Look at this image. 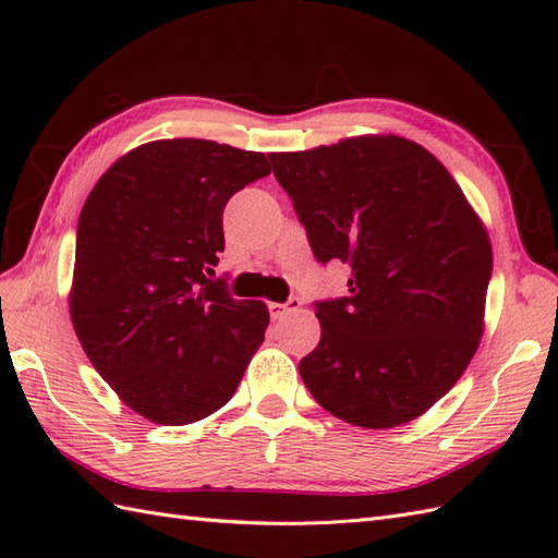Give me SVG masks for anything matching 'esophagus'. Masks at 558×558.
Segmentation results:
<instances>
[{
	"mask_svg": "<svg viewBox=\"0 0 558 558\" xmlns=\"http://www.w3.org/2000/svg\"><path fill=\"white\" fill-rule=\"evenodd\" d=\"M300 306H302V302L298 298H290L288 302H282V304L280 302H268V312H270L272 318H282L288 312L300 310Z\"/></svg>",
	"mask_w": 558,
	"mask_h": 558,
	"instance_id": "esophagus-1",
	"label": "esophagus"
}]
</instances>
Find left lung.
<instances>
[{
  "mask_svg": "<svg viewBox=\"0 0 558 558\" xmlns=\"http://www.w3.org/2000/svg\"><path fill=\"white\" fill-rule=\"evenodd\" d=\"M314 256L350 264L348 298L318 302L300 362L318 405L364 429L417 420L456 386L484 333L492 242L424 146L364 134L270 153Z\"/></svg>",
  "mask_w": 558,
  "mask_h": 558,
  "instance_id": "obj_1",
  "label": "left lung"
}]
</instances>
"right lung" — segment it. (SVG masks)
Returning a JSON list of instances; mask_svg holds the SVG:
<instances>
[{
	"instance_id": "obj_1",
	"label": "right lung",
	"mask_w": 558,
	"mask_h": 558,
	"mask_svg": "<svg viewBox=\"0 0 558 558\" xmlns=\"http://www.w3.org/2000/svg\"><path fill=\"white\" fill-rule=\"evenodd\" d=\"M264 153L160 138L117 158L78 216L69 314L83 352L126 408L153 424L208 417L240 386L268 306L210 282L222 208Z\"/></svg>"
}]
</instances>
